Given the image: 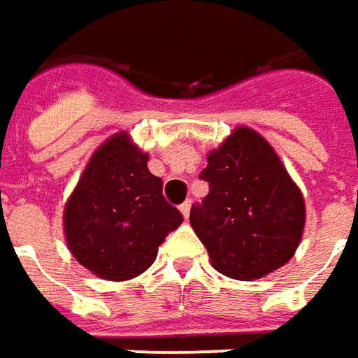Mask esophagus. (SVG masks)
<instances>
[{"label":"esophagus","mask_w":358,"mask_h":358,"mask_svg":"<svg viewBox=\"0 0 358 358\" xmlns=\"http://www.w3.org/2000/svg\"><path fill=\"white\" fill-rule=\"evenodd\" d=\"M179 211H181V215L187 219V217H189V211H191V201H185V203L179 207Z\"/></svg>","instance_id":"34e87169"}]
</instances>
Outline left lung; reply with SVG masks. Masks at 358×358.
Listing matches in <instances>:
<instances>
[{
	"mask_svg": "<svg viewBox=\"0 0 358 358\" xmlns=\"http://www.w3.org/2000/svg\"><path fill=\"white\" fill-rule=\"evenodd\" d=\"M201 179L209 195L191 207L189 221L213 268L255 281L293 259L305 231V199L261 133L235 127L207 153Z\"/></svg>",
	"mask_w": 358,
	"mask_h": 358,
	"instance_id": "8db88e82",
	"label": "left lung"
}]
</instances>
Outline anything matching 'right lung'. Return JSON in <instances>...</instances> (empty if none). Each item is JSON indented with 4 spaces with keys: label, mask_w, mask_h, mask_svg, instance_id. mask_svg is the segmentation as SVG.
Returning a JSON list of instances; mask_svg holds the SVG:
<instances>
[{
    "label": "right lung",
    "mask_w": 358,
    "mask_h": 358,
    "mask_svg": "<svg viewBox=\"0 0 358 358\" xmlns=\"http://www.w3.org/2000/svg\"><path fill=\"white\" fill-rule=\"evenodd\" d=\"M149 155L119 131L87 161L63 209V235L79 265L105 281H129L153 265L159 245L183 223L163 197Z\"/></svg>",
    "instance_id": "obj_1"
}]
</instances>
